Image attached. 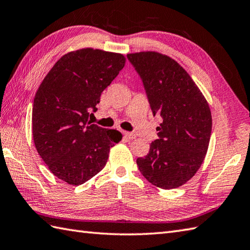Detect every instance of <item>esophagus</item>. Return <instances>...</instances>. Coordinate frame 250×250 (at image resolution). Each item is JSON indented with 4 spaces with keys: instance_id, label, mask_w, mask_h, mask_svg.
I'll use <instances>...</instances> for the list:
<instances>
[{
    "instance_id": "1",
    "label": "esophagus",
    "mask_w": 250,
    "mask_h": 250,
    "mask_svg": "<svg viewBox=\"0 0 250 250\" xmlns=\"http://www.w3.org/2000/svg\"><path fill=\"white\" fill-rule=\"evenodd\" d=\"M124 135H125V138H127V139H133V138H135V134H134V133H132V132H126V131H124Z\"/></svg>"
}]
</instances>
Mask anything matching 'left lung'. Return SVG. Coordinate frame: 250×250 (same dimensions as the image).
<instances>
[{"instance_id":"1","label":"left lung","mask_w":250,"mask_h":250,"mask_svg":"<svg viewBox=\"0 0 250 250\" xmlns=\"http://www.w3.org/2000/svg\"><path fill=\"white\" fill-rule=\"evenodd\" d=\"M141 75L153 115L163 123L149 153L136 160L154 187L171 189L185 184L204 163L210 143L212 115L207 99L185 69L154 51L127 54Z\"/></svg>"}]
</instances>
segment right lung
Segmentation results:
<instances>
[{
	"label": "right lung",
	"instance_id": "right-lung-1",
	"mask_svg": "<svg viewBox=\"0 0 250 250\" xmlns=\"http://www.w3.org/2000/svg\"><path fill=\"white\" fill-rule=\"evenodd\" d=\"M120 53L84 48L62 56L35 95V147L50 171L70 185L88 181L105 166L117 130L91 125L102 91L125 67Z\"/></svg>",
	"mask_w": 250,
	"mask_h": 250
}]
</instances>
